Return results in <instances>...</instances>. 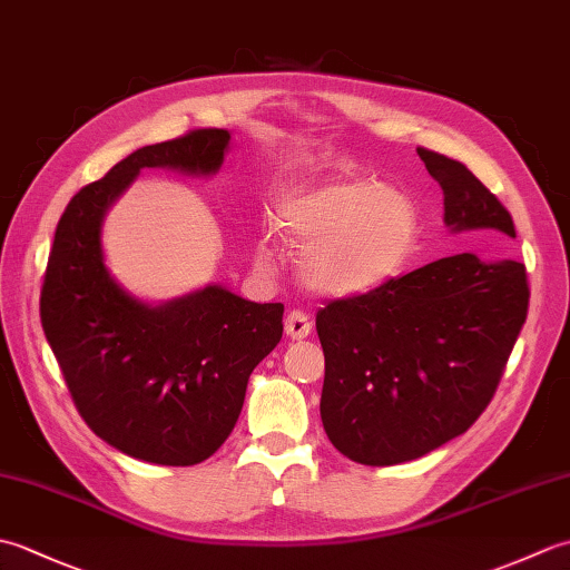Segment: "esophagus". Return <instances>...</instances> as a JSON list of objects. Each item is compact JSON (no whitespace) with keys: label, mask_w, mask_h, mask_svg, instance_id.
<instances>
[{"label":"esophagus","mask_w":570,"mask_h":570,"mask_svg":"<svg viewBox=\"0 0 570 570\" xmlns=\"http://www.w3.org/2000/svg\"><path fill=\"white\" fill-rule=\"evenodd\" d=\"M284 331L288 337H294V341H304L311 333V321L304 311H292L284 321Z\"/></svg>","instance_id":"obj_1"}]
</instances>
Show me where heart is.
Returning <instances> with one entry per match:
<instances>
[{"instance_id": "heart-1", "label": "heart", "mask_w": 570, "mask_h": 570, "mask_svg": "<svg viewBox=\"0 0 570 570\" xmlns=\"http://www.w3.org/2000/svg\"><path fill=\"white\" fill-rule=\"evenodd\" d=\"M276 229L288 245L304 249L301 276L308 288L360 296L402 274L416 249L421 217L406 190L345 176L286 198ZM254 257L262 269H274L278 249L262 237Z\"/></svg>"}]
</instances>
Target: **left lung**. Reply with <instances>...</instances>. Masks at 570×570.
<instances>
[{
	"label": "left lung",
	"mask_w": 570,
	"mask_h": 570,
	"mask_svg": "<svg viewBox=\"0 0 570 570\" xmlns=\"http://www.w3.org/2000/svg\"><path fill=\"white\" fill-rule=\"evenodd\" d=\"M416 151L443 188V220L453 233L517 237L510 210L463 164ZM527 311L524 264L482 262L470 252L328 301L316 331L331 443L355 463L396 465L465 433L498 392Z\"/></svg>",
	"instance_id": "left-lung-1"
}]
</instances>
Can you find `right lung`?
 Listing matches in <instances>:
<instances>
[{
    "label": "right lung",
    "instance_id": "obj_1",
    "mask_svg": "<svg viewBox=\"0 0 570 570\" xmlns=\"http://www.w3.org/2000/svg\"><path fill=\"white\" fill-rule=\"evenodd\" d=\"M225 129L141 147L82 186L60 215L41 286V325L78 414L117 451L156 465H196L233 433L252 370L284 333V304L227 288L147 306L102 262L105 210L141 168L215 174Z\"/></svg>",
    "mask_w": 570,
    "mask_h": 570
}]
</instances>
